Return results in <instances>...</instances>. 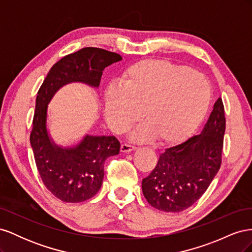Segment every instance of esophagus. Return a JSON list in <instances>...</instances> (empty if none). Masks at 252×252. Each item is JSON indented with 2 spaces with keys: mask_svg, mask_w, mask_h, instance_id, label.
<instances>
[{
  "mask_svg": "<svg viewBox=\"0 0 252 252\" xmlns=\"http://www.w3.org/2000/svg\"><path fill=\"white\" fill-rule=\"evenodd\" d=\"M136 147L133 146V145H130V144H127V143H124L121 145V151L122 152H131L133 150H135Z\"/></svg>",
  "mask_w": 252,
  "mask_h": 252,
  "instance_id": "34e87169",
  "label": "esophagus"
}]
</instances>
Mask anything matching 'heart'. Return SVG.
<instances>
[{"label": "heart", "mask_w": 252, "mask_h": 252, "mask_svg": "<svg viewBox=\"0 0 252 252\" xmlns=\"http://www.w3.org/2000/svg\"><path fill=\"white\" fill-rule=\"evenodd\" d=\"M211 101V88L203 75L164 60H144L122 73L103 98L104 117L116 132H125L142 117L146 123L132 133L136 140L156 136L175 144L199 127Z\"/></svg>", "instance_id": "b5f03b06"}]
</instances>
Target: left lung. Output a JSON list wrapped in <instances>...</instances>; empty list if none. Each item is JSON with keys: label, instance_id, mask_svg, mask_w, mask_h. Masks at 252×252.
<instances>
[{"label": "left lung", "instance_id": "left-lung-1", "mask_svg": "<svg viewBox=\"0 0 252 252\" xmlns=\"http://www.w3.org/2000/svg\"><path fill=\"white\" fill-rule=\"evenodd\" d=\"M225 110L219 97L202 132L167 148L157 166L142 181L145 199L165 212H180L193 205L209 187L222 163Z\"/></svg>", "mask_w": 252, "mask_h": 252}]
</instances>
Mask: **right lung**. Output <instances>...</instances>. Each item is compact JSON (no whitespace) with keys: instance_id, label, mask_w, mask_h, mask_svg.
Segmentation results:
<instances>
[{"instance_id":"obj_1","label":"right lung","mask_w":252,"mask_h":252,"mask_svg":"<svg viewBox=\"0 0 252 252\" xmlns=\"http://www.w3.org/2000/svg\"><path fill=\"white\" fill-rule=\"evenodd\" d=\"M121 60L116 52L85 47L53 65L37 91L30 144L44 185L61 201L80 203L93 197L102 186L106 158L119 155L121 144L113 135L87 134L73 147L58 146L47 131L48 104L66 84L98 87L105 68Z\"/></svg>"}]
</instances>
